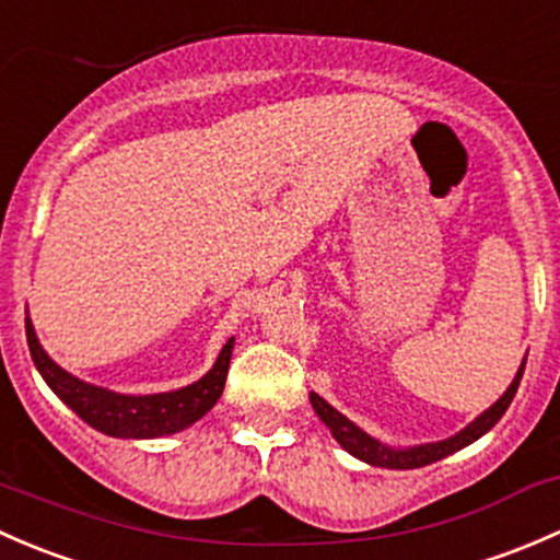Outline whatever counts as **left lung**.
I'll use <instances>...</instances> for the list:
<instances>
[{"label":"left lung","instance_id":"obj_1","mask_svg":"<svg viewBox=\"0 0 560 560\" xmlns=\"http://www.w3.org/2000/svg\"><path fill=\"white\" fill-rule=\"evenodd\" d=\"M523 371H525V360L521 363V369H517L512 385L506 387V393L501 395V398L495 400L490 409H485L477 420L468 422L460 433L444 439V442L420 444V447H404V450H395V447H387V444L376 442L374 436H369L365 431H360V428L354 425L349 417H343L341 411L332 409V406L327 404L325 398H319L316 393L308 395V398H312V406H314L316 415H319V420L330 428L332 439H336V442L341 444L349 455H354L358 460L371 463V466H382V468H420V466H428V463L442 460V457L453 455V453H457V450H463V447H468L471 442H477L479 436H485V433H488L490 428H493L495 422L504 417V411L510 409L512 398H515V393H517V385H521V380H523Z\"/></svg>","mask_w":560,"mask_h":560}]
</instances>
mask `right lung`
Returning a JSON list of instances; mask_svg holds the SVG:
<instances>
[{"instance_id": "right-lung-1", "label": "right lung", "mask_w": 560, "mask_h": 560, "mask_svg": "<svg viewBox=\"0 0 560 560\" xmlns=\"http://www.w3.org/2000/svg\"><path fill=\"white\" fill-rule=\"evenodd\" d=\"M26 341H30L32 360H35L45 385L54 389L83 422L116 439H156L189 428L191 422L200 420L222 398L235 338L224 343L213 369L202 380H197L189 387L156 395H121L67 374L39 347L30 316H26Z\"/></svg>"}]
</instances>
